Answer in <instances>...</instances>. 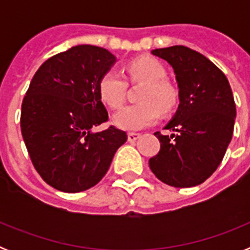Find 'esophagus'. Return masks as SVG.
Masks as SVG:
<instances>
[{"label":"esophagus","instance_id":"esophagus-1","mask_svg":"<svg viewBox=\"0 0 250 250\" xmlns=\"http://www.w3.org/2000/svg\"><path fill=\"white\" fill-rule=\"evenodd\" d=\"M139 138H140V134H138V132H129V134H127V140H129L130 143H134V141L138 140Z\"/></svg>","mask_w":250,"mask_h":250}]
</instances>
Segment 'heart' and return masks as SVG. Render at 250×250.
<instances>
[{
    "label": "heart",
    "mask_w": 250,
    "mask_h": 250,
    "mask_svg": "<svg viewBox=\"0 0 250 250\" xmlns=\"http://www.w3.org/2000/svg\"><path fill=\"white\" fill-rule=\"evenodd\" d=\"M127 74L132 81L145 83L140 95V104L124 106L112 116V123L119 129L138 131L158 121L163 114L173 111L179 100L176 89L165 79L167 72L160 61L151 57L136 59L127 65ZM126 81L115 70L106 71L99 80V95L105 105L116 109L125 99Z\"/></svg>",
    "instance_id": "1"
}]
</instances>
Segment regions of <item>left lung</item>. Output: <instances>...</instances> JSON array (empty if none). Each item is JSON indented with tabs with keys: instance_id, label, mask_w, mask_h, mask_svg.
Here are the masks:
<instances>
[{
	"instance_id": "8db88e82",
	"label": "left lung",
	"mask_w": 250,
	"mask_h": 250,
	"mask_svg": "<svg viewBox=\"0 0 250 250\" xmlns=\"http://www.w3.org/2000/svg\"><path fill=\"white\" fill-rule=\"evenodd\" d=\"M152 55L174 68L179 106L161 135L160 151L149 160L156 178L175 188L204 183L222 163L233 136L235 103L228 79L204 55L185 46L156 48Z\"/></svg>"
}]
</instances>
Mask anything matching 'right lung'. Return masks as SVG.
<instances>
[{
  "instance_id": "obj_1",
  "label": "right lung",
  "mask_w": 250,
  "mask_h": 250,
  "mask_svg": "<svg viewBox=\"0 0 250 250\" xmlns=\"http://www.w3.org/2000/svg\"><path fill=\"white\" fill-rule=\"evenodd\" d=\"M116 62L106 48L77 45L46 60L22 101L21 132L35 169L57 190L79 193L109 170L126 132L107 127L99 80Z\"/></svg>"
}]
</instances>
